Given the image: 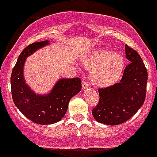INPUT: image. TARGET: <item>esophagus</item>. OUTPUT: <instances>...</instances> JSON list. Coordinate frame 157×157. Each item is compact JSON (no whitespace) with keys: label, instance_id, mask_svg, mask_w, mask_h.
<instances>
[{"label":"esophagus","instance_id":"1","mask_svg":"<svg viewBox=\"0 0 157 157\" xmlns=\"http://www.w3.org/2000/svg\"><path fill=\"white\" fill-rule=\"evenodd\" d=\"M82 87L83 90H86L87 89L89 88V87H90V86H89V84L87 82L85 81V80H83L82 82Z\"/></svg>","mask_w":157,"mask_h":157}]
</instances>
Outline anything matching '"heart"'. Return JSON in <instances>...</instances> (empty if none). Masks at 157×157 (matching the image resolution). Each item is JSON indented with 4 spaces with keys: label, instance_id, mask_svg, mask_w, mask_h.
Returning <instances> with one entry per match:
<instances>
[{
    "label": "heart",
    "instance_id": "b5f03b06",
    "mask_svg": "<svg viewBox=\"0 0 157 157\" xmlns=\"http://www.w3.org/2000/svg\"><path fill=\"white\" fill-rule=\"evenodd\" d=\"M82 63L86 68L91 70L92 82L99 87H106L116 82L124 67V61L121 54L103 49L94 50L83 59Z\"/></svg>",
    "mask_w": 157,
    "mask_h": 157
}]
</instances>
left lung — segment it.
<instances>
[{"instance_id": "obj_1", "label": "left lung", "mask_w": 157, "mask_h": 157, "mask_svg": "<svg viewBox=\"0 0 157 157\" xmlns=\"http://www.w3.org/2000/svg\"><path fill=\"white\" fill-rule=\"evenodd\" d=\"M126 66L121 81L98 90L99 103L92 110L96 121L107 125L125 122L136 113L146 99L148 73L140 55L125 45Z\"/></svg>"}]
</instances>
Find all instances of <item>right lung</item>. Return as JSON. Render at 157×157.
I'll return each instance as SVG.
<instances>
[{"mask_svg": "<svg viewBox=\"0 0 157 157\" xmlns=\"http://www.w3.org/2000/svg\"><path fill=\"white\" fill-rule=\"evenodd\" d=\"M50 44L49 40L33 43L20 54L11 76V94L17 108L28 119L47 125L58 122L67 112L68 103L82 90L79 78H61L47 94H38L30 88L24 78L26 57Z\"/></svg>", "mask_w": 157, "mask_h": 157, "instance_id": "right-lung-1", "label": "right lung"}]
</instances>
